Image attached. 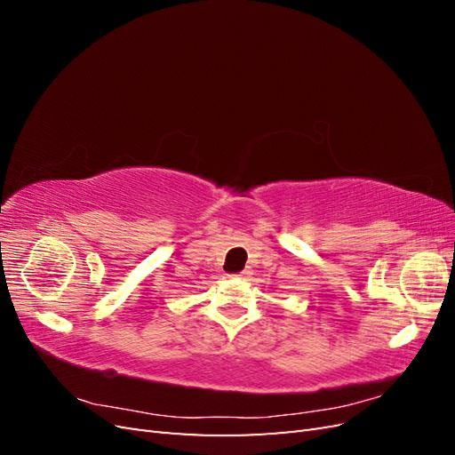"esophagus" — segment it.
<instances>
[{"instance_id":"34e87169","label":"esophagus","mask_w":455,"mask_h":455,"mask_svg":"<svg viewBox=\"0 0 455 455\" xmlns=\"http://www.w3.org/2000/svg\"><path fill=\"white\" fill-rule=\"evenodd\" d=\"M249 275H251V271H241V273L233 275V277H235V279H246V277H249Z\"/></svg>"}]
</instances>
